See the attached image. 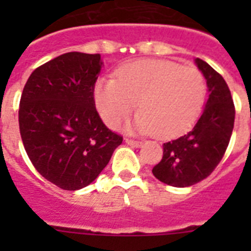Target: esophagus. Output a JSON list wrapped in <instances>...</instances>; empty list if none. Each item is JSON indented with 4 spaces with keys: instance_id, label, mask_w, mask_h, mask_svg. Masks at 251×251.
I'll return each mask as SVG.
<instances>
[{
    "instance_id": "34e87169",
    "label": "esophagus",
    "mask_w": 251,
    "mask_h": 251,
    "mask_svg": "<svg viewBox=\"0 0 251 251\" xmlns=\"http://www.w3.org/2000/svg\"><path fill=\"white\" fill-rule=\"evenodd\" d=\"M125 142H126V145L131 146V147H141L142 146V142L134 141V139H129V138H126Z\"/></svg>"
}]
</instances>
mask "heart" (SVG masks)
Listing matches in <instances>:
<instances>
[{
    "label": "heart",
    "instance_id": "heart-1",
    "mask_svg": "<svg viewBox=\"0 0 251 251\" xmlns=\"http://www.w3.org/2000/svg\"><path fill=\"white\" fill-rule=\"evenodd\" d=\"M114 78L98 80L94 99L102 121L116 127L137 105L141 113L127 130L177 137L197 121L206 98V80L198 69L168 60L124 64Z\"/></svg>",
    "mask_w": 251,
    "mask_h": 251
}]
</instances>
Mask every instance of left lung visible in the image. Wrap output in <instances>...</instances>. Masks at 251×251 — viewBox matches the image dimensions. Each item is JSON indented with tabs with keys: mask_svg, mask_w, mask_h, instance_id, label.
Returning a JSON list of instances; mask_svg holds the SVG:
<instances>
[{
	"mask_svg": "<svg viewBox=\"0 0 251 251\" xmlns=\"http://www.w3.org/2000/svg\"><path fill=\"white\" fill-rule=\"evenodd\" d=\"M195 65L207 83L208 99L198 122L187 134L163 145V159L153 167L159 181L191 186L214 172L226 153L234 125V105L226 80L201 58Z\"/></svg>",
	"mask_w": 251,
	"mask_h": 251,
	"instance_id": "1",
	"label": "left lung"
}]
</instances>
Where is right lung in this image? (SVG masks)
Instances as JSON below:
<instances>
[{
  "label": "right lung",
  "mask_w": 251,
  "mask_h": 251,
  "mask_svg": "<svg viewBox=\"0 0 251 251\" xmlns=\"http://www.w3.org/2000/svg\"><path fill=\"white\" fill-rule=\"evenodd\" d=\"M100 54L70 52L29 75L21 98L19 129L29 160L64 190L98 178L122 137L110 131L95 108Z\"/></svg>",
  "instance_id": "1"
}]
</instances>
